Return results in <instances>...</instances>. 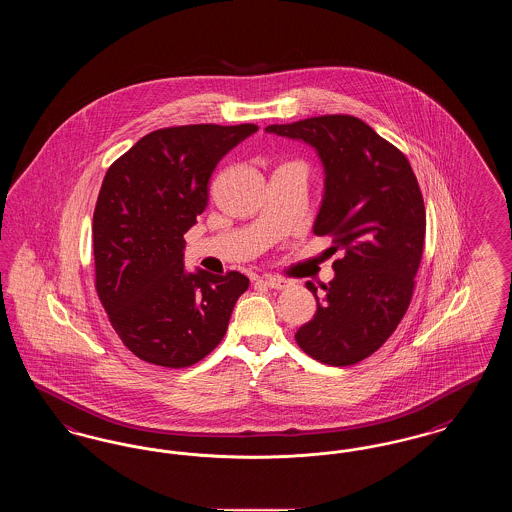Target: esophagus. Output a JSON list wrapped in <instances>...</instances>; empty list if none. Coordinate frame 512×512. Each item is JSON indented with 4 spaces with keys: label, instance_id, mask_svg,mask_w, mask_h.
<instances>
[{
    "label": "esophagus",
    "instance_id": "34e87169",
    "mask_svg": "<svg viewBox=\"0 0 512 512\" xmlns=\"http://www.w3.org/2000/svg\"><path fill=\"white\" fill-rule=\"evenodd\" d=\"M263 282H265V286L272 288V290H286V288H290V282L280 278V276H270V274H267V276H263Z\"/></svg>",
    "mask_w": 512,
    "mask_h": 512
}]
</instances>
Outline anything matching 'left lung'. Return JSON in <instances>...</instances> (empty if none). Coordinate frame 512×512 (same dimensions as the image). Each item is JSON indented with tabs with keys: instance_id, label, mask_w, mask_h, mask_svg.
Listing matches in <instances>:
<instances>
[{
	"instance_id": "8db88e82",
	"label": "left lung",
	"mask_w": 512,
	"mask_h": 512,
	"mask_svg": "<svg viewBox=\"0 0 512 512\" xmlns=\"http://www.w3.org/2000/svg\"><path fill=\"white\" fill-rule=\"evenodd\" d=\"M270 134L317 149L324 197L313 232L332 236L336 276L324 284L317 313L297 345L332 366L355 365L390 338L405 317L420 267L426 209L407 157L351 115L270 124Z\"/></svg>"
}]
</instances>
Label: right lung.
I'll list each match as a JSON object with an SVG mask.
<instances>
[{"label":"right lung","mask_w":512,"mask_h":512,"mask_svg":"<svg viewBox=\"0 0 512 512\" xmlns=\"http://www.w3.org/2000/svg\"><path fill=\"white\" fill-rule=\"evenodd\" d=\"M257 124L153 130L105 174L94 211L96 290L122 343L142 361L184 368L226 334L249 280L184 268V234L209 201L220 159Z\"/></svg>","instance_id":"obj_1"}]
</instances>
